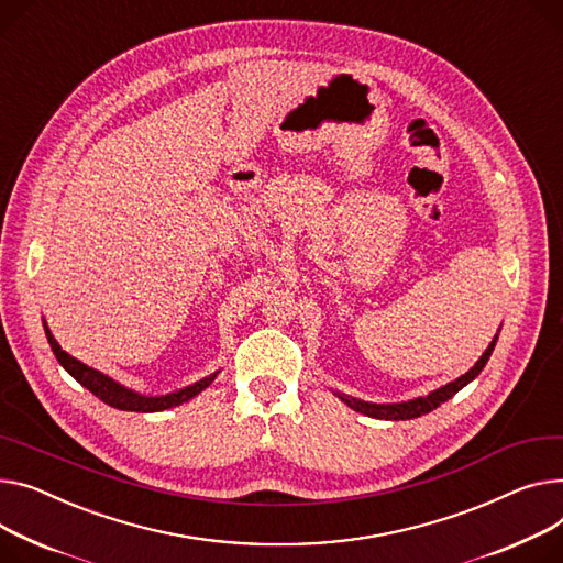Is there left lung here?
<instances>
[{"label":"left lung","instance_id":"left-lung-1","mask_svg":"<svg viewBox=\"0 0 563 563\" xmlns=\"http://www.w3.org/2000/svg\"><path fill=\"white\" fill-rule=\"evenodd\" d=\"M496 342H498V334L494 336L492 344L486 346V351L479 355V360L464 373V376H460L457 380L430 391L428 396H419V398L402 400V402H368V400L342 394V391H332V394L340 398L342 402H346L351 409H355V411H360V415H366L371 419H385V421H409V419H417V417H423V415H428V411L437 409L441 402H445L448 398H453L460 389H464L468 383H473L479 376V371L486 366V362H489V357H492V353L496 349Z\"/></svg>","mask_w":563,"mask_h":563}]
</instances>
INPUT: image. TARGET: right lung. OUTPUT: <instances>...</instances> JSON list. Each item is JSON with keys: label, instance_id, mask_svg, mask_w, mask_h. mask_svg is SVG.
<instances>
[{"label": "right lung", "instance_id": "1", "mask_svg": "<svg viewBox=\"0 0 563 563\" xmlns=\"http://www.w3.org/2000/svg\"><path fill=\"white\" fill-rule=\"evenodd\" d=\"M43 328H45V334H47V342L58 360V364L69 373V376L77 380L79 385H84L88 391H92L99 400H103L106 405L115 407V409H124V411H163V409H169V407H176V405H183L190 398H195L197 394H201L214 378L217 373H210V376L197 380L195 385H187L183 389H176V391H169V394H163V396H146V394H140L135 389H129L124 387L122 383L112 380L110 376H106V373L84 364L81 360L71 357L69 353H65L60 349V344L54 340V334L47 325V321H43Z\"/></svg>", "mask_w": 563, "mask_h": 563}]
</instances>
